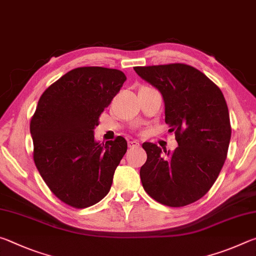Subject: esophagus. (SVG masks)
Instances as JSON below:
<instances>
[{
    "label": "esophagus",
    "mask_w": 256,
    "mask_h": 256,
    "mask_svg": "<svg viewBox=\"0 0 256 256\" xmlns=\"http://www.w3.org/2000/svg\"><path fill=\"white\" fill-rule=\"evenodd\" d=\"M138 146H140V144H138V141L136 140L128 141V148H138Z\"/></svg>",
    "instance_id": "esophagus-1"
}]
</instances>
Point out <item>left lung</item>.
<instances>
[{"label": "left lung", "instance_id": "1", "mask_svg": "<svg viewBox=\"0 0 256 256\" xmlns=\"http://www.w3.org/2000/svg\"><path fill=\"white\" fill-rule=\"evenodd\" d=\"M157 88L164 102V122L178 146L170 152L144 142V188L162 204L184 206L206 196L227 158L232 128L227 102L218 86L198 68L183 63L136 66Z\"/></svg>", "mask_w": 256, "mask_h": 256}]
</instances>
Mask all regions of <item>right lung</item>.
<instances>
[{"instance_id": "1", "label": "right lung", "mask_w": 256, "mask_h": 256, "mask_svg": "<svg viewBox=\"0 0 256 256\" xmlns=\"http://www.w3.org/2000/svg\"><path fill=\"white\" fill-rule=\"evenodd\" d=\"M126 80L116 68H73L50 84L30 120L34 162L56 198L84 209L110 192L128 144L122 136L99 144L94 128Z\"/></svg>"}]
</instances>
